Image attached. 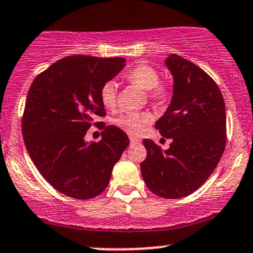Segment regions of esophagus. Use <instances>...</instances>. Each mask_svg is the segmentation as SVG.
Here are the masks:
<instances>
[{
    "mask_svg": "<svg viewBox=\"0 0 253 253\" xmlns=\"http://www.w3.org/2000/svg\"><path fill=\"white\" fill-rule=\"evenodd\" d=\"M129 141H130V144H136V143H139V139L133 138V136H130V138H129Z\"/></svg>",
    "mask_w": 253,
    "mask_h": 253,
    "instance_id": "obj_1",
    "label": "esophagus"
}]
</instances>
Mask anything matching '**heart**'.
<instances>
[{"label":"heart","instance_id":"1","mask_svg":"<svg viewBox=\"0 0 253 253\" xmlns=\"http://www.w3.org/2000/svg\"><path fill=\"white\" fill-rule=\"evenodd\" d=\"M126 80L135 84L145 91H149V96L152 100L162 102L168 97L169 90L164 84L159 83V72L150 65H138L126 74ZM118 84L114 81H108L100 90L101 102L106 108L112 109L117 104ZM149 123V117L140 113H125L114 120L119 128L124 129L128 134L135 135Z\"/></svg>","mask_w":253,"mask_h":253}]
</instances>
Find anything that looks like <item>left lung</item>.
I'll return each instance as SVG.
<instances>
[{
  "mask_svg": "<svg viewBox=\"0 0 253 253\" xmlns=\"http://www.w3.org/2000/svg\"><path fill=\"white\" fill-rule=\"evenodd\" d=\"M165 65L173 78L172 97L156 128L172 141L163 151L144 139L147 157L140 170L152 193L179 199L199 189L221 158L226 145L225 101L216 83L194 63L170 54Z\"/></svg>",
  "mask_w": 253,
  "mask_h": 253,
  "instance_id": "1",
  "label": "left lung"
}]
</instances>
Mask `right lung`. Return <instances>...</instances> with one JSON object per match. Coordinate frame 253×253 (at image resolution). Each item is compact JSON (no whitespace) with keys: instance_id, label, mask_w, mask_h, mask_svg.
<instances>
[{"instance_id":"1","label":"right lung","mask_w":253,"mask_h":253,"mask_svg":"<svg viewBox=\"0 0 253 253\" xmlns=\"http://www.w3.org/2000/svg\"><path fill=\"white\" fill-rule=\"evenodd\" d=\"M125 62L120 57H65L37 76L28 90L22 118L26 149L43 178L64 195L78 200L100 195L129 145L126 133L115 126H102L98 143L84 140L94 119L106 117L101 88Z\"/></svg>"}]
</instances>
